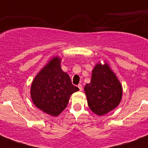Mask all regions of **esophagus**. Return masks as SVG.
<instances>
[{
	"label": "esophagus",
	"instance_id": "1",
	"mask_svg": "<svg viewBox=\"0 0 148 148\" xmlns=\"http://www.w3.org/2000/svg\"><path fill=\"white\" fill-rule=\"evenodd\" d=\"M77 87H78L79 90H81V91L83 90V88H82V85H81V84H78V86H77Z\"/></svg>",
	"mask_w": 148,
	"mask_h": 148
}]
</instances>
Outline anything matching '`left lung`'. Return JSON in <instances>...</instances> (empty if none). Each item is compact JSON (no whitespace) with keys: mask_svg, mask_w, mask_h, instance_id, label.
I'll return each instance as SVG.
<instances>
[{"mask_svg":"<svg viewBox=\"0 0 148 148\" xmlns=\"http://www.w3.org/2000/svg\"><path fill=\"white\" fill-rule=\"evenodd\" d=\"M88 107L98 116L113 110L121 101L122 85L108 63H97L92 71L91 80L84 86Z\"/></svg>","mask_w":148,"mask_h":148,"instance_id":"1","label":"left lung"}]
</instances>
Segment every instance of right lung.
<instances>
[{
  "label": "right lung",
  "mask_w": 148,
  "mask_h": 148,
  "mask_svg": "<svg viewBox=\"0 0 148 148\" xmlns=\"http://www.w3.org/2000/svg\"><path fill=\"white\" fill-rule=\"evenodd\" d=\"M58 56L53 57L32 81L31 97L34 104L43 112L57 117L64 110L70 97L79 88L72 84L69 75L60 67Z\"/></svg>",
  "instance_id": "1"
}]
</instances>
